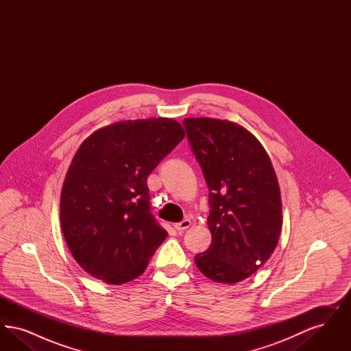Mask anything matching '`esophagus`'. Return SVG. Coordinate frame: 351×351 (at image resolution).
<instances>
[{
    "label": "esophagus",
    "mask_w": 351,
    "mask_h": 351,
    "mask_svg": "<svg viewBox=\"0 0 351 351\" xmlns=\"http://www.w3.org/2000/svg\"><path fill=\"white\" fill-rule=\"evenodd\" d=\"M189 226H191V221H189V219H183L182 222H178V223L173 225V228H175L178 232H180V233L184 232L185 229H188Z\"/></svg>",
    "instance_id": "1"
}]
</instances>
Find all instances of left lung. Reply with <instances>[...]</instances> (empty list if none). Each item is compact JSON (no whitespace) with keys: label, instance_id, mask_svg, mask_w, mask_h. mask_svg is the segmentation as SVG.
<instances>
[{"label":"left lung","instance_id":"8db88e82","mask_svg":"<svg viewBox=\"0 0 351 351\" xmlns=\"http://www.w3.org/2000/svg\"><path fill=\"white\" fill-rule=\"evenodd\" d=\"M192 151L209 188V249L195 256L213 282L235 284L262 267L282 233L280 188L271 159L243 126L218 118H185Z\"/></svg>","mask_w":351,"mask_h":351}]
</instances>
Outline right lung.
<instances>
[{"instance_id":"right-lung-1","label":"right lung","mask_w":351,"mask_h":351,"mask_svg":"<svg viewBox=\"0 0 351 351\" xmlns=\"http://www.w3.org/2000/svg\"><path fill=\"white\" fill-rule=\"evenodd\" d=\"M185 136L173 118L128 119L93 132L60 193V225L85 272L108 284L141 276L168 233L150 213L147 176Z\"/></svg>"}]
</instances>
